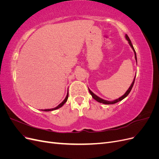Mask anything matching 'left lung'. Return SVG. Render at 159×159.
<instances>
[{
    "instance_id": "1",
    "label": "left lung",
    "mask_w": 159,
    "mask_h": 159,
    "mask_svg": "<svg viewBox=\"0 0 159 159\" xmlns=\"http://www.w3.org/2000/svg\"><path fill=\"white\" fill-rule=\"evenodd\" d=\"M125 38H126V39L128 40L129 45L131 46V47L132 48V49H133V51H134V57H135V60H136V61H137V55H136V52H135V50H134V49L132 43H131V40L129 39V36H128L127 34L125 35ZM135 77H136V75H135ZM135 77H134V80H133V83L131 84V86H130L129 88L128 89V90L126 91V93H125V94H124L123 96H121V98H119V99H115V100H114V101H112V102H109V101L104 100V99H102V98H99L98 96H97V95H96L95 94H94V93L92 92V91H91V90H90L89 88H88V89H89V91L90 94L91 95V96H92V98H93L94 99H95L96 101H97V102H99V103H103V104H107V105H110V104H114V103H117V102H120V101L123 100L124 98H125L127 97V95L129 94L130 91H131V89H132V88H133V85H134V80H135Z\"/></svg>"
}]
</instances>
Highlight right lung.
<instances>
[{
    "instance_id": "right-lung-1",
    "label": "right lung",
    "mask_w": 159,
    "mask_h": 159,
    "mask_svg": "<svg viewBox=\"0 0 159 159\" xmlns=\"http://www.w3.org/2000/svg\"><path fill=\"white\" fill-rule=\"evenodd\" d=\"M68 94H67V95H66V97L65 99H64V100L63 101V102H62L60 104H59L58 105H57V107H54V108H53V109H44V110H42V111H53V110H56V109H59V108H60L61 107L63 106L64 104L67 102V100H68Z\"/></svg>"
}]
</instances>
